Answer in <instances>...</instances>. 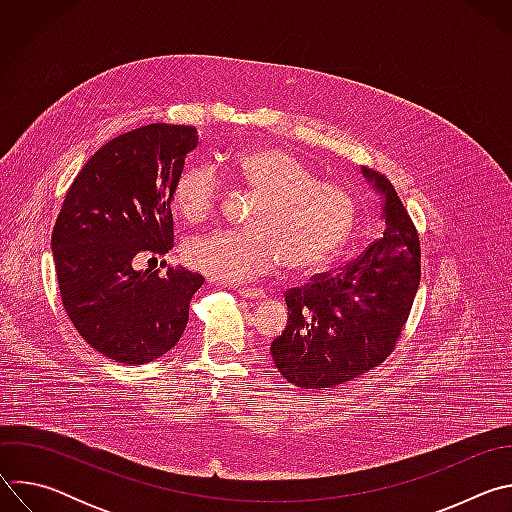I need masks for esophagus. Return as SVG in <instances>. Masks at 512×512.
Segmentation results:
<instances>
[{"instance_id": "34e87169", "label": "esophagus", "mask_w": 512, "mask_h": 512, "mask_svg": "<svg viewBox=\"0 0 512 512\" xmlns=\"http://www.w3.org/2000/svg\"><path fill=\"white\" fill-rule=\"evenodd\" d=\"M237 291L247 300H263L267 296L265 289H261V287H239Z\"/></svg>"}]
</instances>
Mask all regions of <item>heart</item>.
<instances>
[{
    "label": "heart",
    "mask_w": 512,
    "mask_h": 512,
    "mask_svg": "<svg viewBox=\"0 0 512 512\" xmlns=\"http://www.w3.org/2000/svg\"><path fill=\"white\" fill-rule=\"evenodd\" d=\"M231 176L257 192L247 229H218L188 239L184 263L218 281H249L281 263L294 273L326 267L346 245L358 216L354 194L281 148H253L229 160ZM223 196V178L210 164L188 166L172 190L188 223L208 218Z\"/></svg>",
    "instance_id": "obj_1"
}]
</instances>
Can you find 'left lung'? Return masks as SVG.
<instances>
[{
	"label": "left lung",
	"mask_w": 512,
	"mask_h": 512,
	"mask_svg": "<svg viewBox=\"0 0 512 512\" xmlns=\"http://www.w3.org/2000/svg\"><path fill=\"white\" fill-rule=\"evenodd\" d=\"M383 198V239L338 273L285 291L287 326L271 342L277 371L296 387L328 391L373 371L395 348L419 277V235L387 176L362 166Z\"/></svg>",
	"instance_id": "1"
}]
</instances>
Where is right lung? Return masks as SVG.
Segmentation results:
<instances>
[{"mask_svg":"<svg viewBox=\"0 0 512 512\" xmlns=\"http://www.w3.org/2000/svg\"><path fill=\"white\" fill-rule=\"evenodd\" d=\"M196 127L152 123L127 131L83 166L52 231L62 306L95 350L123 364L160 358L180 340L204 277L184 267L137 271L174 245L172 190Z\"/></svg>","mask_w":512,"mask_h":512,"instance_id":"right-lung-1","label":"right lung"}]
</instances>
